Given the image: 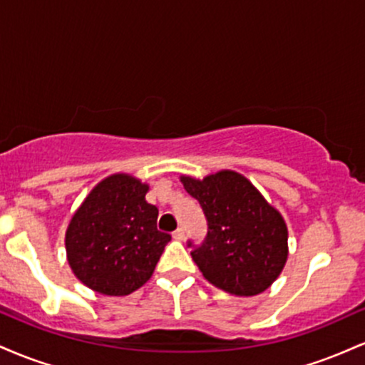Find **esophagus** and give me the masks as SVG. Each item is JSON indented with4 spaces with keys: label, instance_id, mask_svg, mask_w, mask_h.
<instances>
[{
    "label": "esophagus",
    "instance_id": "esophagus-1",
    "mask_svg": "<svg viewBox=\"0 0 365 365\" xmlns=\"http://www.w3.org/2000/svg\"><path fill=\"white\" fill-rule=\"evenodd\" d=\"M173 238H175V240H178V242L185 240V232H183V228L175 230V232H173Z\"/></svg>",
    "mask_w": 365,
    "mask_h": 365
}]
</instances>
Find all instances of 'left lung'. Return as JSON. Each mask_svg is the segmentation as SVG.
I'll return each instance as SVG.
<instances>
[{
	"mask_svg": "<svg viewBox=\"0 0 365 365\" xmlns=\"http://www.w3.org/2000/svg\"><path fill=\"white\" fill-rule=\"evenodd\" d=\"M180 182L199 200L207 220L206 240L192 252L204 278L237 297L267 290L288 259V228L282 212L233 170L202 180L182 175Z\"/></svg>",
	"mask_w": 365,
	"mask_h": 365,
	"instance_id": "8db88e82",
	"label": "left lung"
}]
</instances>
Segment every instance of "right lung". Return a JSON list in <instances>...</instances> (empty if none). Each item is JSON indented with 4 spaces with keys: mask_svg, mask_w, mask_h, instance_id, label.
<instances>
[{
    "mask_svg": "<svg viewBox=\"0 0 365 365\" xmlns=\"http://www.w3.org/2000/svg\"><path fill=\"white\" fill-rule=\"evenodd\" d=\"M149 185L115 173L87 194L65 233L66 261L91 290L123 297L140 288L171 237L158 230V207L145 200Z\"/></svg>",
    "mask_w": 365,
    "mask_h": 365,
    "instance_id": "add662e5",
    "label": "right lung"
}]
</instances>
